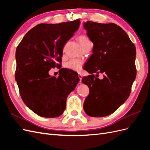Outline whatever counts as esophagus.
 Instances as JSON below:
<instances>
[{
  "label": "esophagus",
  "mask_w": 150,
  "mask_h": 150,
  "mask_svg": "<svg viewBox=\"0 0 150 150\" xmlns=\"http://www.w3.org/2000/svg\"><path fill=\"white\" fill-rule=\"evenodd\" d=\"M78 77H79V80H80V81H81V80H82V78H83V76L81 75V74H79V75H78Z\"/></svg>",
  "instance_id": "1"
}]
</instances>
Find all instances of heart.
<instances>
[{
	"label": "heart",
	"mask_w": 150,
	"mask_h": 150,
	"mask_svg": "<svg viewBox=\"0 0 150 150\" xmlns=\"http://www.w3.org/2000/svg\"><path fill=\"white\" fill-rule=\"evenodd\" d=\"M78 40L81 47H83L86 44L91 43L89 39L86 37V35H79L78 38ZM82 64H83V62L81 61L74 59V60H71L67 63L66 67L71 70L78 71L80 70L81 66H82Z\"/></svg>",
	"instance_id": "heart-1"
}]
</instances>
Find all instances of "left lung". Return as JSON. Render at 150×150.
<instances>
[{
    "label": "left lung",
    "instance_id": "1",
    "mask_svg": "<svg viewBox=\"0 0 150 150\" xmlns=\"http://www.w3.org/2000/svg\"><path fill=\"white\" fill-rule=\"evenodd\" d=\"M84 29L94 46L84 69L91 75L82 82L89 88L84 110L91 117H104L114 112L128 98L137 76L136 47L121 27L114 23L88 21ZM103 74L101 80L93 74Z\"/></svg>",
    "mask_w": 150,
    "mask_h": 150
}]
</instances>
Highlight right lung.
Returning a JSON list of instances; mask_svg holds the SVG:
<instances>
[{
	"mask_svg": "<svg viewBox=\"0 0 150 150\" xmlns=\"http://www.w3.org/2000/svg\"><path fill=\"white\" fill-rule=\"evenodd\" d=\"M80 21L40 24L26 33L16 52V81L22 101L44 117L61 116L66 99L79 81L76 72L62 68L57 78L49 71L59 66L65 44L74 35Z\"/></svg>",
	"mask_w": 150,
	"mask_h": 150,
	"instance_id": "add662e5",
	"label": "right lung"
}]
</instances>
